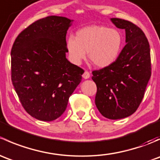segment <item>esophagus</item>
<instances>
[{"label":"esophagus","mask_w":160,"mask_h":160,"mask_svg":"<svg viewBox=\"0 0 160 160\" xmlns=\"http://www.w3.org/2000/svg\"><path fill=\"white\" fill-rule=\"evenodd\" d=\"M82 77H83V79H89L90 77V72H88V71H85V72H83V76H82Z\"/></svg>","instance_id":"1"}]
</instances>
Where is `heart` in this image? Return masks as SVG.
I'll list each match as a JSON object with an SVG mask.
<instances>
[{
	"mask_svg": "<svg viewBox=\"0 0 160 160\" xmlns=\"http://www.w3.org/2000/svg\"><path fill=\"white\" fill-rule=\"evenodd\" d=\"M124 38L122 32L103 25H90L77 31L76 38L67 41V52L72 63L80 65L88 52L90 60L98 68L114 64L122 50Z\"/></svg>",
	"mask_w": 160,
	"mask_h": 160,
	"instance_id": "1",
	"label": "heart"
}]
</instances>
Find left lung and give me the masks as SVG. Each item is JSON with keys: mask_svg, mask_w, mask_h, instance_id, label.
<instances>
[{"mask_svg": "<svg viewBox=\"0 0 160 160\" xmlns=\"http://www.w3.org/2000/svg\"><path fill=\"white\" fill-rule=\"evenodd\" d=\"M125 29L126 45L114 64L92 72L97 85L95 104L107 118L132 115L139 106L151 77L150 49L144 32L128 21L111 18Z\"/></svg>", "mask_w": 160, "mask_h": 160, "instance_id": "1", "label": "left lung"}]
</instances>
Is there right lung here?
<instances>
[{
	"label": "right lung",
	"instance_id": "1",
	"mask_svg": "<svg viewBox=\"0 0 160 160\" xmlns=\"http://www.w3.org/2000/svg\"><path fill=\"white\" fill-rule=\"evenodd\" d=\"M72 22L54 15L39 19L18 35L11 49L13 86L25 110L38 120L63 114L84 72L66 57Z\"/></svg>",
	"mask_w": 160,
	"mask_h": 160
}]
</instances>
